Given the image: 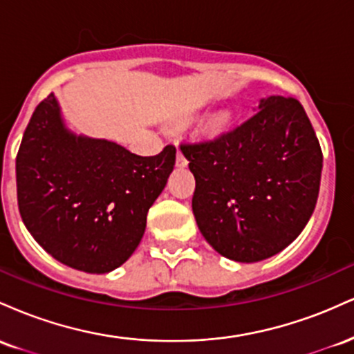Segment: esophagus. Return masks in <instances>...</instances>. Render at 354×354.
<instances>
[{
    "mask_svg": "<svg viewBox=\"0 0 354 354\" xmlns=\"http://www.w3.org/2000/svg\"><path fill=\"white\" fill-rule=\"evenodd\" d=\"M176 166H180V168H185V166H188V160H186L185 154H183L180 149H178V153H176Z\"/></svg>",
    "mask_w": 354,
    "mask_h": 354,
    "instance_id": "esophagus-1",
    "label": "esophagus"
}]
</instances>
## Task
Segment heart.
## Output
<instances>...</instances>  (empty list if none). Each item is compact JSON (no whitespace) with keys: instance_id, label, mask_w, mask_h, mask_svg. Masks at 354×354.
<instances>
[{"instance_id":"b5f03b06","label":"heart","mask_w":354,"mask_h":354,"mask_svg":"<svg viewBox=\"0 0 354 354\" xmlns=\"http://www.w3.org/2000/svg\"><path fill=\"white\" fill-rule=\"evenodd\" d=\"M216 123H218V124H219V123H223V118H219V120L216 121Z\"/></svg>"}]
</instances>
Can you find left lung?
<instances>
[{
	"label": "left lung",
	"mask_w": 354,
	"mask_h": 354,
	"mask_svg": "<svg viewBox=\"0 0 354 354\" xmlns=\"http://www.w3.org/2000/svg\"><path fill=\"white\" fill-rule=\"evenodd\" d=\"M180 148L196 180L191 205L198 228L225 258H270L310 221L323 153L298 100L270 96L231 131Z\"/></svg>",
	"instance_id": "1"
}]
</instances>
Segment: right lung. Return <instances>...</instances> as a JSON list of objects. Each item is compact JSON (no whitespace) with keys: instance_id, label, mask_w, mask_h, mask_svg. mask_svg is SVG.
<instances>
[{"instance_id":"1","label":"right lung","mask_w":354,"mask_h":354,"mask_svg":"<svg viewBox=\"0 0 354 354\" xmlns=\"http://www.w3.org/2000/svg\"><path fill=\"white\" fill-rule=\"evenodd\" d=\"M174 160L173 145L140 156L113 141L75 135L51 93L36 106L16 156L19 214L59 263L109 273L140 245Z\"/></svg>"}]
</instances>
